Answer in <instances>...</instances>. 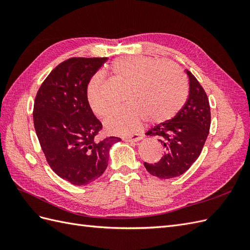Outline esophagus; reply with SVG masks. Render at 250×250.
Here are the masks:
<instances>
[{"label": "esophagus", "mask_w": 250, "mask_h": 250, "mask_svg": "<svg viewBox=\"0 0 250 250\" xmlns=\"http://www.w3.org/2000/svg\"><path fill=\"white\" fill-rule=\"evenodd\" d=\"M142 134H139V133H134V134H131V135H128V137H124L123 140L125 142H138L140 140H142Z\"/></svg>", "instance_id": "obj_1"}]
</instances>
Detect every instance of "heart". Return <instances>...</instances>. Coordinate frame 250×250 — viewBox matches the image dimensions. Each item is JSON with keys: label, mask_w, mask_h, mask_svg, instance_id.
Here are the masks:
<instances>
[{"label": "heart", "mask_w": 250, "mask_h": 250, "mask_svg": "<svg viewBox=\"0 0 250 250\" xmlns=\"http://www.w3.org/2000/svg\"><path fill=\"white\" fill-rule=\"evenodd\" d=\"M109 72L126 84L124 100L127 101L105 120V127L112 133L129 134L145 119L154 124L166 122L176 115L187 100V80L179 67L170 62L127 55L113 60ZM103 85L102 75L95 74L86 86L87 104L98 118L105 117L110 109Z\"/></svg>", "instance_id": "obj_1"}]
</instances>
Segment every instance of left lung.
<instances>
[{
  "label": "left lung",
  "mask_w": 250,
  "mask_h": 250,
  "mask_svg": "<svg viewBox=\"0 0 250 250\" xmlns=\"http://www.w3.org/2000/svg\"><path fill=\"white\" fill-rule=\"evenodd\" d=\"M188 97L184 107L171 120L151 128L147 135L156 137L164 156L155 164L144 163L151 175L168 179L184 174L197 160L206 144L210 126V108L207 93L190 71Z\"/></svg>",
  "instance_id": "1"
}]
</instances>
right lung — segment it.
I'll return each instance as SVG.
<instances>
[{
  "mask_svg": "<svg viewBox=\"0 0 250 250\" xmlns=\"http://www.w3.org/2000/svg\"><path fill=\"white\" fill-rule=\"evenodd\" d=\"M107 59L64 60L44 79L34 100V128L47 163L75 186L100 177L107 168L110 147L121 141L117 137L97 140L102 123L86 100L89 79Z\"/></svg>",
  "mask_w": 250,
  "mask_h": 250,
  "instance_id": "add662e5",
  "label": "right lung"
}]
</instances>
